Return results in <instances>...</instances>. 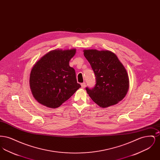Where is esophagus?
Here are the masks:
<instances>
[{
  "label": "esophagus",
  "mask_w": 160,
  "mask_h": 160,
  "mask_svg": "<svg viewBox=\"0 0 160 160\" xmlns=\"http://www.w3.org/2000/svg\"><path fill=\"white\" fill-rule=\"evenodd\" d=\"M81 86H82V88H84L86 87V83L84 82L82 83L81 84Z\"/></svg>",
  "instance_id": "esophagus-1"
}]
</instances>
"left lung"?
<instances>
[{
  "mask_svg": "<svg viewBox=\"0 0 160 160\" xmlns=\"http://www.w3.org/2000/svg\"><path fill=\"white\" fill-rule=\"evenodd\" d=\"M84 56L91 65L96 84L86 90L94 102L102 108L116 104L126 95L129 78L117 56L110 51L85 50Z\"/></svg>",
  "mask_w": 160,
  "mask_h": 160,
  "instance_id": "8db88e82",
  "label": "left lung"
}]
</instances>
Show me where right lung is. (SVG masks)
Masks as SVG:
<instances>
[{"label":"right lung","instance_id":"obj_1","mask_svg":"<svg viewBox=\"0 0 160 160\" xmlns=\"http://www.w3.org/2000/svg\"><path fill=\"white\" fill-rule=\"evenodd\" d=\"M76 49L54 50L35 64L30 75V87L34 98L41 104L57 108L79 89L76 71L69 65Z\"/></svg>","mask_w":160,"mask_h":160}]
</instances>
